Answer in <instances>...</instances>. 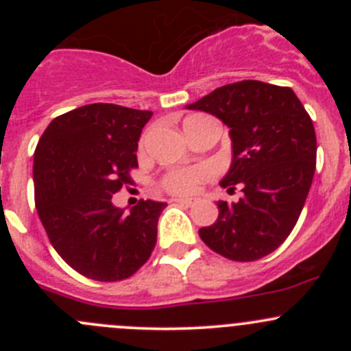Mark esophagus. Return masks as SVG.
<instances>
[{"label":"esophagus","instance_id":"obj_1","mask_svg":"<svg viewBox=\"0 0 351 351\" xmlns=\"http://www.w3.org/2000/svg\"><path fill=\"white\" fill-rule=\"evenodd\" d=\"M173 202L178 205H185V207H192V205L195 204V200H192V198H175Z\"/></svg>","mask_w":351,"mask_h":351}]
</instances>
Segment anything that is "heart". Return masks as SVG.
I'll use <instances>...</instances> for the list:
<instances>
[{"label": "heart", "instance_id": "obj_1", "mask_svg": "<svg viewBox=\"0 0 351 351\" xmlns=\"http://www.w3.org/2000/svg\"><path fill=\"white\" fill-rule=\"evenodd\" d=\"M192 119V117H190ZM212 176V168L197 166L190 169H175L161 180L162 189L173 195H192L200 189L202 183Z\"/></svg>", "mask_w": 351, "mask_h": 351}]
</instances>
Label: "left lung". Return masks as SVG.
<instances>
[{
    "instance_id": "1",
    "label": "left lung",
    "mask_w": 351,
    "mask_h": 351,
    "mask_svg": "<svg viewBox=\"0 0 351 351\" xmlns=\"http://www.w3.org/2000/svg\"><path fill=\"white\" fill-rule=\"evenodd\" d=\"M189 110H202L229 127L232 161L221 185L244 193L217 202L219 217L198 231L212 251L254 261L277 250L292 232L316 169L313 120L290 88L244 80L217 88Z\"/></svg>"
}]
</instances>
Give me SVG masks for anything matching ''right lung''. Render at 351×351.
<instances>
[{
    "mask_svg": "<svg viewBox=\"0 0 351 351\" xmlns=\"http://www.w3.org/2000/svg\"><path fill=\"white\" fill-rule=\"evenodd\" d=\"M153 112L91 104L56 117L34 154L35 205L54 250L91 280L136 274L154 250L165 202L130 210L112 195L130 185L137 143Z\"/></svg>",
    "mask_w": 351,
    "mask_h": 351,
    "instance_id": "1",
    "label": "right lung"
}]
</instances>
